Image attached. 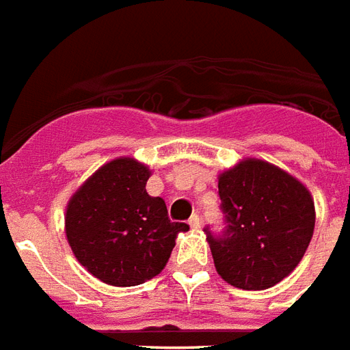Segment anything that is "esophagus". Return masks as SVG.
Returning a JSON list of instances; mask_svg holds the SVG:
<instances>
[{"label":"esophagus","instance_id":"esophagus-1","mask_svg":"<svg viewBox=\"0 0 350 350\" xmlns=\"http://www.w3.org/2000/svg\"><path fill=\"white\" fill-rule=\"evenodd\" d=\"M188 224H190V228H192V229H200L201 228V218L198 216V214H192V216H190V220H188Z\"/></svg>","mask_w":350,"mask_h":350}]
</instances>
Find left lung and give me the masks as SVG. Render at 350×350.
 Returning <instances> with one entry per match:
<instances>
[{
    "instance_id": "1",
    "label": "left lung",
    "mask_w": 350,
    "mask_h": 350,
    "mask_svg": "<svg viewBox=\"0 0 350 350\" xmlns=\"http://www.w3.org/2000/svg\"><path fill=\"white\" fill-rule=\"evenodd\" d=\"M218 193L226 228H205L218 274L248 291L269 289L289 276L315 228L308 188L276 165L248 158L221 173Z\"/></svg>"
}]
</instances>
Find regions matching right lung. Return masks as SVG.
Masks as SVG:
<instances>
[{"label": "right lung", "mask_w": 350, "mask_h": 350, "mask_svg": "<svg viewBox=\"0 0 350 350\" xmlns=\"http://www.w3.org/2000/svg\"><path fill=\"white\" fill-rule=\"evenodd\" d=\"M149 177L142 162L116 158L68 201L65 233L74 256L108 285L132 287L160 274L177 234L190 229L170 220L162 198L147 193Z\"/></svg>", "instance_id": "obj_1"}]
</instances>
